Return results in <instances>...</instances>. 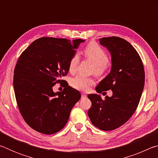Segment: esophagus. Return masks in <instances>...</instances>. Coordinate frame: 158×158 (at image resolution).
<instances>
[{
	"instance_id": "obj_1",
	"label": "esophagus",
	"mask_w": 158,
	"mask_h": 158,
	"mask_svg": "<svg viewBox=\"0 0 158 158\" xmlns=\"http://www.w3.org/2000/svg\"><path fill=\"white\" fill-rule=\"evenodd\" d=\"M81 97H82V98L86 97V95H85V93H81Z\"/></svg>"
}]
</instances>
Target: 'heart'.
Wrapping results in <instances>:
<instances>
[{
	"mask_svg": "<svg viewBox=\"0 0 158 158\" xmlns=\"http://www.w3.org/2000/svg\"><path fill=\"white\" fill-rule=\"evenodd\" d=\"M84 55L87 59L91 60L95 64L94 72L97 75H102L108 69L109 56L106 51L98 44L95 43L88 44L84 50ZM79 61L80 57L79 53H74L68 64L69 71L71 73H75ZM94 84V79L91 77H87L80 74L73 77L70 80V85L72 87L82 91L88 90Z\"/></svg>",
	"mask_w": 158,
	"mask_h": 158,
	"instance_id": "obj_1",
	"label": "heart"
}]
</instances>
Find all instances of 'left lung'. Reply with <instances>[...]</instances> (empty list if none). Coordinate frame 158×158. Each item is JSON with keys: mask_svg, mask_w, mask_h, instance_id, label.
Returning a JSON list of instances; mask_svg holds the SVG:
<instances>
[{"mask_svg": "<svg viewBox=\"0 0 158 158\" xmlns=\"http://www.w3.org/2000/svg\"><path fill=\"white\" fill-rule=\"evenodd\" d=\"M99 40L110 52L112 67L95 90L99 93L111 90L113 95L102 100L99 95L89 94L92 105L88 115L96 127L110 131L125 124L135 112L143 92L145 73L140 56L127 40L115 36Z\"/></svg>", "mask_w": 158, "mask_h": 158, "instance_id": "left-lung-1", "label": "left lung"}]
</instances>
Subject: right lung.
Returning <instances> with one entry per match:
<instances>
[{"label":"right lung","instance_id":"1","mask_svg":"<svg viewBox=\"0 0 158 158\" xmlns=\"http://www.w3.org/2000/svg\"><path fill=\"white\" fill-rule=\"evenodd\" d=\"M81 39L43 37L32 42L19 58L14 70V90L23 120L37 132L52 135L63 129L70 111L81 98L76 89L64 84L63 90L53 86L62 84L68 64Z\"/></svg>","mask_w":158,"mask_h":158}]
</instances>
